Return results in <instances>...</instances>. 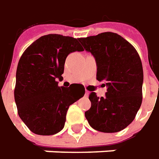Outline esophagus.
<instances>
[{
	"instance_id": "1",
	"label": "esophagus",
	"mask_w": 159,
	"mask_h": 159,
	"mask_svg": "<svg viewBox=\"0 0 159 159\" xmlns=\"http://www.w3.org/2000/svg\"><path fill=\"white\" fill-rule=\"evenodd\" d=\"M89 93H90V92H89L88 90H85V96H89Z\"/></svg>"
}]
</instances>
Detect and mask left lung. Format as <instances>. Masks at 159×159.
<instances>
[{
  "label": "left lung",
  "instance_id": "left-lung-1",
  "mask_svg": "<svg viewBox=\"0 0 159 159\" xmlns=\"http://www.w3.org/2000/svg\"><path fill=\"white\" fill-rule=\"evenodd\" d=\"M78 40L96 60L97 80L104 81L105 97L90 92L85 117L92 129L115 133L134 120L143 100V65L137 51L121 36L103 32Z\"/></svg>",
  "mask_w": 159,
  "mask_h": 159
}]
</instances>
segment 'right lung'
I'll use <instances>...</instances> for the list:
<instances>
[{
	"label": "right lung",
	"instance_id": "right-lung-1",
	"mask_svg": "<svg viewBox=\"0 0 159 159\" xmlns=\"http://www.w3.org/2000/svg\"><path fill=\"white\" fill-rule=\"evenodd\" d=\"M84 51L78 39L60 34L40 37L20 58L14 96L21 120L31 132L40 135L57 134L64 128L70 105L85 93L84 85L58 86L62 80L66 58Z\"/></svg>",
	"mask_w": 159,
	"mask_h": 159
}]
</instances>
